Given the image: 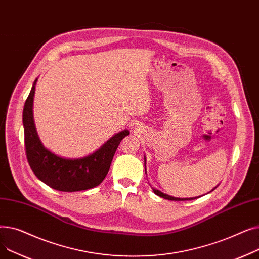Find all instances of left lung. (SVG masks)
I'll list each match as a JSON object with an SVG mask.
<instances>
[{"instance_id": "8db88e82", "label": "left lung", "mask_w": 259, "mask_h": 259, "mask_svg": "<svg viewBox=\"0 0 259 259\" xmlns=\"http://www.w3.org/2000/svg\"><path fill=\"white\" fill-rule=\"evenodd\" d=\"M153 192H154L156 195H158V196H160V197H162V198L169 199V200H190V199H195V198H196V197H193V198H178V197H172V196H170V195H167V194H165V193H162V192L158 191V190H156V189H153Z\"/></svg>"}]
</instances>
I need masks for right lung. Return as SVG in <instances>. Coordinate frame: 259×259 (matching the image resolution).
Listing matches in <instances>:
<instances>
[{"mask_svg": "<svg viewBox=\"0 0 259 259\" xmlns=\"http://www.w3.org/2000/svg\"><path fill=\"white\" fill-rule=\"evenodd\" d=\"M36 79L23 110L25 151L28 164L36 178L52 189L63 192L88 190L100 185L110 169L120 142L129 135L124 130L104 144L93 154L77 159H66L48 151L40 143L34 127L32 104Z\"/></svg>", "mask_w": 259, "mask_h": 259, "instance_id": "obj_1", "label": "right lung"}]
</instances>
